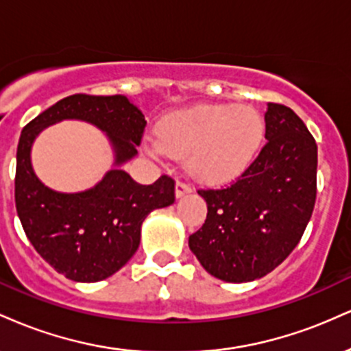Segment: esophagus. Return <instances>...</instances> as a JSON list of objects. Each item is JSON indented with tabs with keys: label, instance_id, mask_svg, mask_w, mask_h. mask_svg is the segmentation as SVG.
Segmentation results:
<instances>
[{
	"label": "esophagus",
	"instance_id": "esophagus-1",
	"mask_svg": "<svg viewBox=\"0 0 351 351\" xmlns=\"http://www.w3.org/2000/svg\"><path fill=\"white\" fill-rule=\"evenodd\" d=\"M189 193H191V188H189L186 183H181V181H178V183H176V186H175L176 198H183V196L189 195Z\"/></svg>",
	"mask_w": 351,
	"mask_h": 351
}]
</instances>
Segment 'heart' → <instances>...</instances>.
Returning <instances> with one entry per match:
<instances>
[{
  "instance_id": "heart-1",
  "label": "heart",
  "mask_w": 351,
  "mask_h": 351,
  "mask_svg": "<svg viewBox=\"0 0 351 351\" xmlns=\"http://www.w3.org/2000/svg\"><path fill=\"white\" fill-rule=\"evenodd\" d=\"M264 136L265 120L256 107L198 104L165 117L153 147L171 158H186L196 180L217 184L247 170Z\"/></svg>"
}]
</instances>
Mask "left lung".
Here are the masks:
<instances>
[{"instance_id": "obj_1", "label": "left lung", "mask_w": 351, "mask_h": 351, "mask_svg": "<svg viewBox=\"0 0 351 351\" xmlns=\"http://www.w3.org/2000/svg\"><path fill=\"white\" fill-rule=\"evenodd\" d=\"M267 143L251 167L223 189H199L206 221L189 249L224 282L261 279L299 244L317 196V143L292 108L267 104Z\"/></svg>"}]
</instances>
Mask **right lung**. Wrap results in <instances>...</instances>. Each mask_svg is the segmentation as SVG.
Returning <instances> with one entry per match:
<instances>
[{
  "label": "right lung",
  "instance_id": "1",
  "mask_svg": "<svg viewBox=\"0 0 351 351\" xmlns=\"http://www.w3.org/2000/svg\"><path fill=\"white\" fill-rule=\"evenodd\" d=\"M62 119H80L104 131L114 163L92 189L60 193L34 173L30 150L44 128ZM145 117L125 95L75 94L59 100L23 128L16 153L14 199L27 239L59 274L75 282L114 276L136 252L142 224L153 209L175 203V181L162 176L138 184L122 165L138 155Z\"/></svg>",
  "mask_w": 351,
  "mask_h": 351
}]
</instances>
